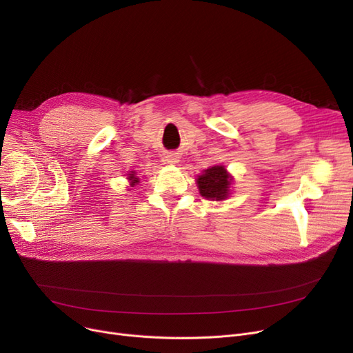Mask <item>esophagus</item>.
<instances>
[{"label": "esophagus", "instance_id": "1", "mask_svg": "<svg viewBox=\"0 0 353 353\" xmlns=\"http://www.w3.org/2000/svg\"><path fill=\"white\" fill-rule=\"evenodd\" d=\"M165 161L169 164H177L179 163V157L176 156V153H169L165 156Z\"/></svg>", "mask_w": 353, "mask_h": 353}]
</instances>
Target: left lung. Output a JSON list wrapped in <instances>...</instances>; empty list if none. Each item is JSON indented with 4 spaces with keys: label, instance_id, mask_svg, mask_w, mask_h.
Wrapping results in <instances>:
<instances>
[{
    "label": "left lung",
    "instance_id": "8db88e82",
    "mask_svg": "<svg viewBox=\"0 0 353 353\" xmlns=\"http://www.w3.org/2000/svg\"><path fill=\"white\" fill-rule=\"evenodd\" d=\"M232 176L225 165H213L197 177L196 183L200 194L208 200H225L230 194Z\"/></svg>",
    "mask_w": 353,
    "mask_h": 353
}]
</instances>
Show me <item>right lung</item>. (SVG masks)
<instances>
[{"label": "right lung", "mask_w": 353, "mask_h": 353, "mask_svg": "<svg viewBox=\"0 0 353 353\" xmlns=\"http://www.w3.org/2000/svg\"><path fill=\"white\" fill-rule=\"evenodd\" d=\"M128 180H130V186H134V184H137L139 183V177L136 176V172H132V173H128V177H127Z\"/></svg>", "instance_id": "1"}]
</instances>
